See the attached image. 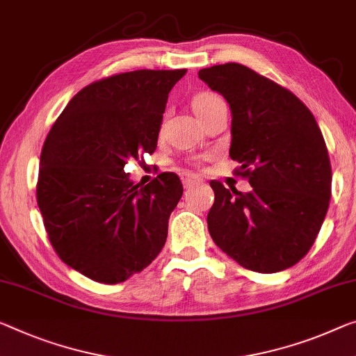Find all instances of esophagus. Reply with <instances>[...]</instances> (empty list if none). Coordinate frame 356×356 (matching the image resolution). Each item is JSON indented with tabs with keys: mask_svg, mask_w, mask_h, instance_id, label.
Here are the masks:
<instances>
[{
	"mask_svg": "<svg viewBox=\"0 0 356 356\" xmlns=\"http://www.w3.org/2000/svg\"><path fill=\"white\" fill-rule=\"evenodd\" d=\"M181 179H183L184 188H193V186L202 183V178L199 177V175H195V173H189V172L183 173V175H181Z\"/></svg>",
	"mask_w": 356,
	"mask_h": 356,
	"instance_id": "34e87169",
	"label": "esophagus"
}]
</instances>
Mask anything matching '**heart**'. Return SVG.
Returning <instances> with one entry per match:
<instances>
[{
  "label": "heart",
  "instance_id": "1",
  "mask_svg": "<svg viewBox=\"0 0 356 356\" xmlns=\"http://www.w3.org/2000/svg\"><path fill=\"white\" fill-rule=\"evenodd\" d=\"M218 100H221V98L215 94H211V92H200V94H197L193 98V109L195 111L197 116H199V114L204 113L207 108L211 106L213 103H216Z\"/></svg>",
  "mask_w": 356,
  "mask_h": 356
}]
</instances>
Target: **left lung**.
<instances>
[{
	"label": "left lung",
	"instance_id": "8db88e82",
	"mask_svg": "<svg viewBox=\"0 0 356 356\" xmlns=\"http://www.w3.org/2000/svg\"><path fill=\"white\" fill-rule=\"evenodd\" d=\"M199 78L231 106L229 156L253 188L243 194L210 183L213 242L248 270H285L309 253L330 207L331 162L318 124L293 92L240 63L204 68Z\"/></svg>",
	"mask_w": 356,
	"mask_h": 356
}]
</instances>
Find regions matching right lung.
I'll use <instances>...</instances> for the list:
<instances>
[{"mask_svg": "<svg viewBox=\"0 0 356 356\" xmlns=\"http://www.w3.org/2000/svg\"><path fill=\"white\" fill-rule=\"evenodd\" d=\"M186 70H136L86 86L41 151L36 200L54 250L90 280L114 285L151 264L183 195L178 175L146 186L124 172L156 151L172 87Z\"/></svg>", "mask_w": 356, "mask_h": 356, "instance_id": "obj_1", "label": "right lung"}]
</instances>
